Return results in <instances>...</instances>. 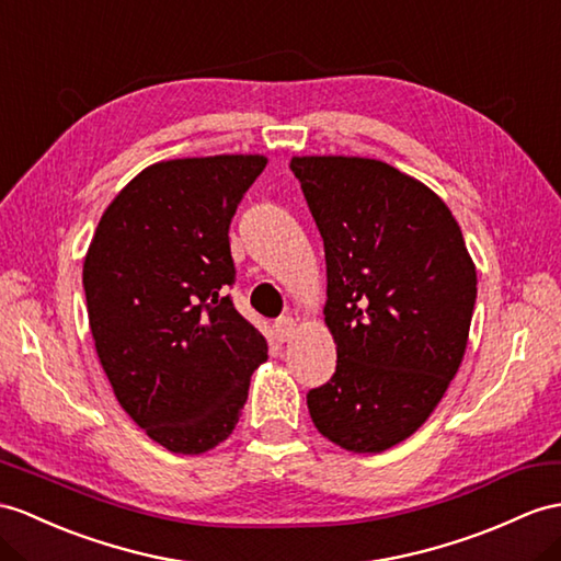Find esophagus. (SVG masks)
<instances>
[{"instance_id": "1", "label": "esophagus", "mask_w": 561, "mask_h": 561, "mask_svg": "<svg viewBox=\"0 0 561 561\" xmlns=\"http://www.w3.org/2000/svg\"><path fill=\"white\" fill-rule=\"evenodd\" d=\"M295 331H297V321L293 317H280L276 321V335H278L280 343H285V340H290L295 335Z\"/></svg>"}]
</instances>
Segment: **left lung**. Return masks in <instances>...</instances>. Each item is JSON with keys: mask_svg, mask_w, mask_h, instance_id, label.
Returning <instances> with one entry per match:
<instances>
[{"mask_svg": "<svg viewBox=\"0 0 561 561\" xmlns=\"http://www.w3.org/2000/svg\"><path fill=\"white\" fill-rule=\"evenodd\" d=\"M325 252V325L337 366L307 394L313 426L347 453L416 433L469 343L476 266L447 204L366 157H293Z\"/></svg>", "mask_w": 561, "mask_h": 561, "instance_id": "obj_1", "label": "left lung"}]
</instances>
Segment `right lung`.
I'll list each match as a JSON object with an SVG mask.
<instances>
[{"label": "right lung", "mask_w": 561, "mask_h": 561, "mask_svg": "<svg viewBox=\"0 0 561 561\" xmlns=\"http://www.w3.org/2000/svg\"><path fill=\"white\" fill-rule=\"evenodd\" d=\"M262 154L159 161L104 209L83 288L100 364L118 404L175 455L233 433L266 337L224 297L228 228Z\"/></svg>", "instance_id": "right-lung-1"}]
</instances>
